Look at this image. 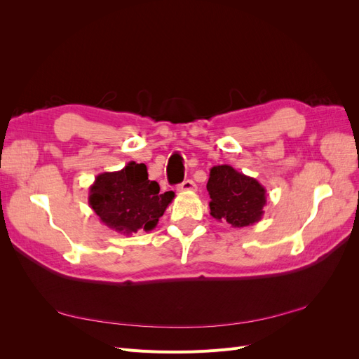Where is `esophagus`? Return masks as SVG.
<instances>
[{
  "label": "esophagus",
  "instance_id": "esophagus-1",
  "mask_svg": "<svg viewBox=\"0 0 359 359\" xmlns=\"http://www.w3.org/2000/svg\"><path fill=\"white\" fill-rule=\"evenodd\" d=\"M178 190L180 191H194L196 190V184H194V181H191V180H186L180 184Z\"/></svg>",
  "mask_w": 359,
  "mask_h": 359
}]
</instances>
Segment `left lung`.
<instances>
[{"label":"left lung","mask_w":359,"mask_h":359,"mask_svg":"<svg viewBox=\"0 0 359 359\" xmlns=\"http://www.w3.org/2000/svg\"><path fill=\"white\" fill-rule=\"evenodd\" d=\"M206 190L211 198L210 214L215 220L232 227H245L262 219L266 205L265 187L232 166L211 168Z\"/></svg>","instance_id":"1"}]
</instances>
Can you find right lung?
<instances>
[{"mask_svg": "<svg viewBox=\"0 0 359 359\" xmlns=\"http://www.w3.org/2000/svg\"><path fill=\"white\" fill-rule=\"evenodd\" d=\"M173 198L175 193H160L158 182L148 180L144 163L130 161L121 170L95 177L88 203L102 223L128 236L153 231Z\"/></svg>", "mask_w": 359, "mask_h": 359, "instance_id": "add662e5", "label": "right lung"}]
</instances>
